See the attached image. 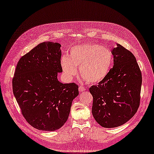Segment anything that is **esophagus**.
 I'll use <instances>...</instances> for the list:
<instances>
[{
    "label": "esophagus",
    "mask_w": 154,
    "mask_h": 154,
    "mask_svg": "<svg viewBox=\"0 0 154 154\" xmlns=\"http://www.w3.org/2000/svg\"><path fill=\"white\" fill-rule=\"evenodd\" d=\"M86 89H85V88L83 86H80L79 87V92H84L85 90Z\"/></svg>",
    "instance_id": "34e87169"
}]
</instances>
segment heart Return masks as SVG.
Instances as JSON below:
<instances>
[{
	"label": "heart",
	"instance_id": "obj_1",
	"mask_svg": "<svg viewBox=\"0 0 154 154\" xmlns=\"http://www.w3.org/2000/svg\"><path fill=\"white\" fill-rule=\"evenodd\" d=\"M60 64L63 72L69 78L75 75L77 68L83 79L97 83L107 76L113 64V54L109 49L97 43H85L72 47L69 57L64 55Z\"/></svg>",
	"mask_w": 154,
	"mask_h": 154
}]
</instances>
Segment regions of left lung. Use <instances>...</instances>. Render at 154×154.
Instances as JSON below:
<instances>
[{
	"label": "left lung",
	"instance_id": "obj_1",
	"mask_svg": "<svg viewBox=\"0 0 154 154\" xmlns=\"http://www.w3.org/2000/svg\"><path fill=\"white\" fill-rule=\"evenodd\" d=\"M114 66L98 85L90 88L92 112L102 127L116 128L135 115L140 105L142 75L132 53L117 44L112 50Z\"/></svg>",
	"mask_w": 154,
	"mask_h": 154
}]
</instances>
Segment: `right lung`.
I'll use <instances>...</instances> for the list:
<instances>
[{"label": "right lung", "instance_id": "obj_1", "mask_svg": "<svg viewBox=\"0 0 154 154\" xmlns=\"http://www.w3.org/2000/svg\"><path fill=\"white\" fill-rule=\"evenodd\" d=\"M60 47L58 43H39L20 58L12 79L22 115L30 125L42 131L60 129L79 95L75 83L58 80V73L62 72Z\"/></svg>", "mask_w": 154, "mask_h": 154}]
</instances>
